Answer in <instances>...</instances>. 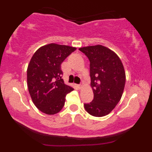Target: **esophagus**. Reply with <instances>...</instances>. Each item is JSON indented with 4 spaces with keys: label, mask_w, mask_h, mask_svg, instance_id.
<instances>
[{
    "label": "esophagus",
    "mask_w": 152,
    "mask_h": 152,
    "mask_svg": "<svg viewBox=\"0 0 152 152\" xmlns=\"http://www.w3.org/2000/svg\"><path fill=\"white\" fill-rule=\"evenodd\" d=\"M82 87V85L81 84H77V88H81Z\"/></svg>",
    "instance_id": "esophagus-1"
}]
</instances>
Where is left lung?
Instances as JSON below:
<instances>
[{
	"label": "left lung",
	"instance_id": "1",
	"mask_svg": "<svg viewBox=\"0 0 152 152\" xmlns=\"http://www.w3.org/2000/svg\"><path fill=\"white\" fill-rule=\"evenodd\" d=\"M90 61L91 86L94 99L84 104L88 114L96 117L109 114L117 105L124 88L126 76L118 56L105 46L80 48Z\"/></svg>",
	"mask_w": 152,
	"mask_h": 152
}]
</instances>
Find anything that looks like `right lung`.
Here are the masks:
<instances>
[{
	"label": "right lung",
	"instance_id": "right-lung-1",
	"mask_svg": "<svg viewBox=\"0 0 152 152\" xmlns=\"http://www.w3.org/2000/svg\"><path fill=\"white\" fill-rule=\"evenodd\" d=\"M76 49L50 43L38 48L31 59L27 69L28 91L35 106L44 114L58 113L66 94L74 90L64 83L61 65Z\"/></svg>",
	"mask_w": 152,
	"mask_h": 152
}]
</instances>
